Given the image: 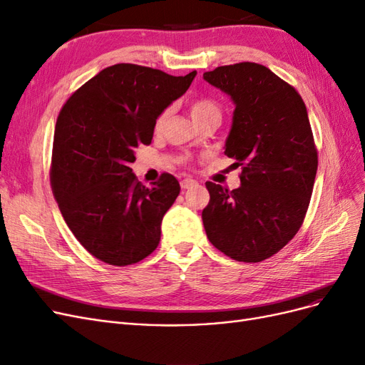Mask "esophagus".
I'll return each instance as SVG.
<instances>
[{
    "mask_svg": "<svg viewBox=\"0 0 365 365\" xmlns=\"http://www.w3.org/2000/svg\"><path fill=\"white\" fill-rule=\"evenodd\" d=\"M197 182L192 178H185L181 181V189H192V187H195Z\"/></svg>",
    "mask_w": 365,
    "mask_h": 365,
    "instance_id": "1",
    "label": "esophagus"
}]
</instances>
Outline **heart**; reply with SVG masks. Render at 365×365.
I'll list each match as a JSON object with an SVG mask.
<instances>
[{"label": "heart", "mask_w": 365, "mask_h": 365, "mask_svg": "<svg viewBox=\"0 0 365 365\" xmlns=\"http://www.w3.org/2000/svg\"><path fill=\"white\" fill-rule=\"evenodd\" d=\"M190 114L195 120V123H201L204 120H217L220 118V108L219 105L210 97H196L190 102ZM165 118H168V111H164L158 115L155 121V129H161Z\"/></svg>", "instance_id": "obj_1"}]
</instances>
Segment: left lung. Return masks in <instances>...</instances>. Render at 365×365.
Here are the masks:
<instances>
[{
	"instance_id": "left-lung-1",
	"label": "left lung",
	"mask_w": 365,
	"mask_h": 365,
	"mask_svg": "<svg viewBox=\"0 0 365 365\" xmlns=\"http://www.w3.org/2000/svg\"><path fill=\"white\" fill-rule=\"evenodd\" d=\"M204 79L236 106L225 155L242 165L235 190L205 182V233L225 256L262 262L297 235L311 201L318 157L306 106L294 86L254 62L217 67Z\"/></svg>"
}]
</instances>
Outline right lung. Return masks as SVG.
I'll list each match as a JSON object with an SVG mask.
<instances>
[{"mask_svg":"<svg viewBox=\"0 0 365 365\" xmlns=\"http://www.w3.org/2000/svg\"><path fill=\"white\" fill-rule=\"evenodd\" d=\"M195 76L117 63L83 83L61 109L51 189L71 233L96 259L126 267L158 247L163 216L181 187L170 173L143 185L130 163L140 145H150L158 115Z\"/></svg>","mask_w":365,"mask_h":365,"instance_id":"add662e5","label":"right lung"}]
</instances>
